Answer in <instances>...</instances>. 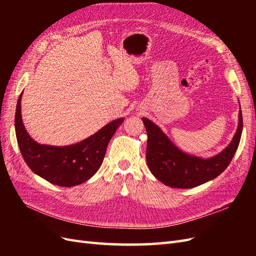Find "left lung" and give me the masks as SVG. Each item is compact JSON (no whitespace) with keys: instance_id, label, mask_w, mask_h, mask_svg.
<instances>
[{"instance_id":"8db88e82","label":"left lung","mask_w":256,"mask_h":256,"mask_svg":"<svg viewBox=\"0 0 256 256\" xmlns=\"http://www.w3.org/2000/svg\"><path fill=\"white\" fill-rule=\"evenodd\" d=\"M142 120L148 136L147 166L157 180L172 188L198 187L218 177L233 159L242 132V114L239 104L238 126L230 144L212 157L203 158L182 150L150 120L142 118Z\"/></svg>"}]
</instances>
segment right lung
<instances>
[{
	"label": "right lung",
	"instance_id": "right-lung-1",
	"mask_svg": "<svg viewBox=\"0 0 256 256\" xmlns=\"http://www.w3.org/2000/svg\"><path fill=\"white\" fill-rule=\"evenodd\" d=\"M21 98L22 92L17 102L14 129L21 154L28 166L36 175L60 187H74L94 176L102 166L108 144L122 124L124 118L110 122L78 143L66 146L40 144L28 134L23 124Z\"/></svg>",
	"mask_w": 256,
	"mask_h": 256
}]
</instances>
